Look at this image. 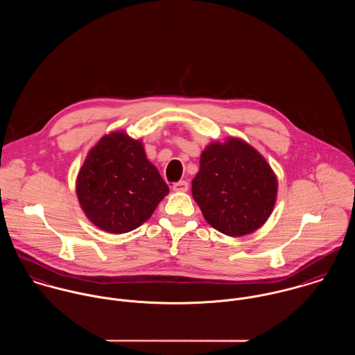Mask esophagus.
Masks as SVG:
<instances>
[{"instance_id":"obj_1","label":"esophagus","mask_w":355,"mask_h":355,"mask_svg":"<svg viewBox=\"0 0 355 355\" xmlns=\"http://www.w3.org/2000/svg\"><path fill=\"white\" fill-rule=\"evenodd\" d=\"M172 189H173V191H176V193H186V191L189 190V183H187L186 180H180V182L175 183V184L172 186Z\"/></svg>"}]
</instances>
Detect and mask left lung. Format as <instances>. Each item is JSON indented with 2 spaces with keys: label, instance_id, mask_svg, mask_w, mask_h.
<instances>
[{
  "label": "left lung",
  "instance_id": "obj_1",
  "mask_svg": "<svg viewBox=\"0 0 355 355\" xmlns=\"http://www.w3.org/2000/svg\"><path fill=\"white\" fill-rule=\"evenodd\" d=\"M191 193L213 228L228 236H243L270 216L277 180L259 153L231 138L205 149Z\"/></svg>",
  "mask_w": 355,
  "mask_h": 355
}]
</instances>
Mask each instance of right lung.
Returning <instances> with one entry per match:
<instances>
[{"label":"right lung","instance_id":"1","mask_svg":"<svg viewBox=\"0 0 355 355\" xmlns=\"http://www.w3.org/2000/svg\"><path fill=\"white\" fill-rule=\"evenodd\" d=\"M168 191L142 144L124 132L101 138L89 153L76 182V194L86 216L110 234H125L141 227Z\"/></svg>","mask_w":355,"mask_h":355}]
</instances>
